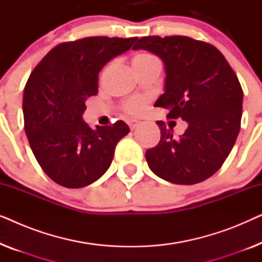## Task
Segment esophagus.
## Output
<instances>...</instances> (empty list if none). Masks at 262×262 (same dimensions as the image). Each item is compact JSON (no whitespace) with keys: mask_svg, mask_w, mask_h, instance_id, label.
<instances>
[{"mask_svg":"<svg viewBox=\"0 0 262 262\" xmlns=\"http://www.w3.org/2000/svg\"><path fill=\"white\" fill-rule=\"evenodd\" d=\"M127 124H128V126H130L131 130H135V128L138 127L139 121L138 120H130V121H127Z\"/></svg>","mask_w":262,"mask_h":262,"instance_id":"1","label":"esophagus"}]
</instances>
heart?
<instances>
[{
  "label": "heart",
  "instance_id": "b5f03b06",
  "mask_svg": "<svg viewBox=\"0 0 262 262\" xmlns=\"http://www.w3.org/2000/svg\"><path fill=\"white\" fill-rule=\"evenodd\" d=\"M154 59H157L155 56L150 55V53H138V55H136L134 57V60H132V63H134V67H141V66H144V64L151 62ZM145 105H146V100L143 99V98H131L128 99L126 102L123 105V108L126 113L128 114H139L142 112L143 110L145 108Z\"/></svg>",
  "mask_w": 262,
  "mask_h": 262
}]
</instances>
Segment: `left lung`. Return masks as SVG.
Masks as SVG:
<instances>
[{"instance_id": "1", "label": "left lung", "mask_w": 262, "mask_h": 262, "mask_svg": "<svg viewBox=\"0 0 262 262\" xmlns=\"http://www.w3.org/2000/svg\"><path fill=\"white\" fill-rule=\"evenodd\" d=\"M159 56L164 64V93L156 107L167 118L187 121L185 134L173 138L163 121L159 144L145 152L150 169L163 180L194 185L216 173L237 138L243 92L238 78L220 50L184 35L143 37L134 50Z\"/></svg>"}]
</instances>
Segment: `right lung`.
Instances as JSON below:
<instances>
[{
    "label": "right lung",
    "instance_id": "1",
    "mask_svg": "<svg viewBox=\"0 0 262 262\" xmlns=\"http://www.w3.org/2000/svg\"><path fill=\"white\" fill-rule=\"evenodd\" d=\"M135 38L88 37L57 45L25 85V131L41 169L56 184L81 188L101 178L117 143L130 132L123 120L92 128L82 119L85 100L98 94L100 70L126 52Z\"/></svg>",
    "mask_w": 262,
    "mask_h": 262
}]
</instances>
